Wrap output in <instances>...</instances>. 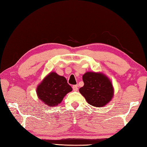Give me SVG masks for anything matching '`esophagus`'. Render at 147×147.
I'll return each mask as SVG.
<instances>
[{"label": "esophagus", "mask_w": 147, "mask_h": 147, "mask_svg": "<svg viewBox=\"0 0 147 147\" xmlns=\"http://www.w3.org/2000/svg\"><path fill=\"white\" fill-rule=\"evenodd\" d=\"M72 89L75 91H77V90H78V86H77V85H74L73 86H72Z\"/></svg>", "instance_id": "esophagus-1"}]
</instances>
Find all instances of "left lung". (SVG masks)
Listing matches in <instances>:
<instances>
[{
  "instance_id": "obj_1",
  "label": "left lung",
  "mask_w": 147,
  "mask_h": 147,
  "mask_svg": "<svg viewBox=\"0 0 147 147\" xmlns=\"http://www.w3.org/2000/svg\"><path fill=\"white\" fill-rule=\"evenodd\" d=\"M82 80L84 86L80 88L79 92L91 106L103 107L113 98V85L104 75L86 72L83 75Z\"/></svg>"
}]
</instances>
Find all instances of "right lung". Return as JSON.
<instances>
[{
    "instance_id": "obj_1",
    "label": "right lung",
    "mask_w": 147,
    "mask_h": 147,
    "mask_svg": "<svg viewBox=\"0 0 147 147\" xmlns=\"http://www.w3.org/2000/svg\"><path fill=\"white\" fill-rule=\"evenodd\" d=\"M36 90L39 98L45 104L53 107L61 103L72 88L64 77L51 72L43 79Z\"/></svg>"
}]
</instances>
